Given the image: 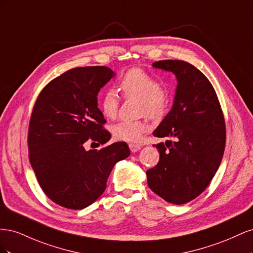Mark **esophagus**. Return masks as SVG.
Returning <instances> with one entry per match:
<instances>
[{
  "instance_id": "1",
  "label": "esophagus",
  "mask_w": 253,
  "mask_h": 253,
  "mask_svg": "<svg viewBox=\"0 0 253 253\" xmlns=\"http://www.w3.org/2000/svg\"><path fill=\"white\" fill-rule=\"evenodd\" d=\"M128 148H129V150H131V152H132V153L138 152V151L141 149L140 145H138V144H135V143H129V144H128Z\"/></svg>"
}]
</instances>
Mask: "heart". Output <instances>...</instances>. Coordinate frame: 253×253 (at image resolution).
Here are the masks:
<instances>
[{"label":"heart","instance_id":"obj_1","mask_svg":"<svg viewBox=\"0 0 253 253\" xmlns=\"http://www.w3.org/2000/svg\"><path fill=\"white\" fill-rule=\"evenodd\" d=\"M120 90L126 98L138 100V114L152 119H158L165 114L168 106V91L156 83L155 79L141 68L127 71L120 81ZM119 100L112 90L103 93L99 99V109L105 118L114 119L117 116ZM150 129L147 118L135 121H120L112 126V133L116 139L127 142H138L142 135Z\"/></svg>","mask_w":253,"mask_h":253}]
</instances>
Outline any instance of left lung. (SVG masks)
<instances>
[{
  "label": "left lung",
  "instance_id": "left-lung-1",
  "mask_svg": "<svg viewBox=\"0 0 253 253\" xmlns=\"http://www.w3.org/2000/svg\"><path fill=\"white\" fill-rule=\"evenodd\" d=\"M153 67L177 79L172 109L153 135L176 141L154 144L160 158L147 171L148 185L168 203L182 205L203 193L218 169L226 142L225 119L212 84L195 66L163 60Z\"/></svg>",
  "mask_w": 253,
  "mask_h": 253
}]
</instances>
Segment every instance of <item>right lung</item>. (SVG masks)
<instances>
[{
    "label": "right lung",
    "instance_id": "right-lung-1",
    "mask_svg": "<svg viewBox=\"0 0 253 253\" xmlns=\"http://www.w3.org/2000/svg\"><path fill=\"white\" fill-rule=\"evenodd\" d=\"M115 73L106 66L73 68L38 97L28 128L29 160L44 193L67 209H84L106 188L114 166L129 156L126 142L86 151L89 138L104 144L111 134L97 96Z\"/></svg>",
    "mask_w": 253,
    "mask_h": 253
}]
</instances>
